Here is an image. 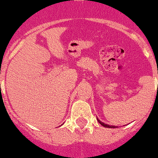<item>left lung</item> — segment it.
<instances>
[{"label": "left lung", "mask_w": 158, "mask_h": 158, "mask_svg": "<svg viewBox=\"0 0 158 158\" xmlns=\"http://www.w3.org/2000/svg\"><path fill=\"white\" fill-rule=\"evenodd\" d=\"M97 120H98V122H99V124H101V125H102L103 127H105V128H116V126H114V125H107V124L103 123V122H102L101 121L98 120V118H97Z\"/></svg>", "instance_id": "obj_1"}]
</instances>
